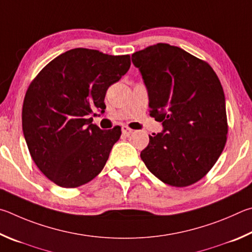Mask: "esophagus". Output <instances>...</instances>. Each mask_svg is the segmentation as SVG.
Instances as JSON below:
<instances>
[{"label": "esophagus", "mask_w": 252, "mask_h": 252, "mask_svg": "<svg viewBox=\"0 0 252 252\" xmlns=\"http://www.w3.org/2000/svg\"><path fill=\"white\" fill-rule=\"evenodd\" d=\"M122 133H123L124 136H129L131 133H133V129L128 128V127H123Z\"/></svg>", "instance_id": "1"}]
</instances>
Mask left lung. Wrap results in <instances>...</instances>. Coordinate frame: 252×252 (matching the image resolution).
Masks as SVG:
<instances>
[{
    "mask_svg": "<svg viewBox=\"0 0 252 252\" xmlns=\"http://www.w3.org/2000/svg\"><path fill=\"white\" fill-rule=\"evenodd\" d=\"M148 91L149 113L164 130L140 153L162 183L186 187L200 180L227 142L226 100L217 74L183 48L158 43L131 55Z\"/></svg>",
    "mask_w": 252,
    "mask_h": 252,
    "instance_id": "8db88e82",
    "label": "left lung"
}]
</instances>
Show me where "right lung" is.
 Instances as JSON below:
<instances>
[{"label":"right lung","instance_id":"obj_1","mask_svg":"<svg viewBox=\"0 0 252 252\" xmlns=\"http://www.w3.org/2000/svg\"><path fill=\"white\" fill-rule=\"evenodd\" d=\"M129 67V55L74 48L51 61L30 84L23 134L38 169L57 186H82L104 168L122 130L100 129L90 116L105 112L108 87Z\"/></svg>","mask_w":252,"mask_h":252}]
</instances>
